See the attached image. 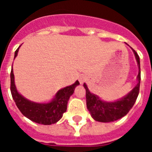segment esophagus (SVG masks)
<instances>
[{"mask_svg": "<svg viewBox=\"0 0 152 152\" xmlns=\"http://www.w3.org/2000/svg\"><path fill=\"white\" fill-rule=\"evenodd\" d=\"M85 80L86 78L84 76H81V77H80V78H79V81H80V84H84V82H85Z\"/></svg>", "mask_w": 152, "mask_h": 152, "instance_id": "obj_1", "label": "esophagus"}]
</instances>
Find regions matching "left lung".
<instances>
[{"mask_svg":"<svg viewBox=\"0 0 152 152\" xmlns=\"http://www.w3.org/2000/svg\"><path fill=\"white\" fill-rule=\"evenodd\" d=\"M132 49V48H131ZM135 55L139 74L137 75V84L135 88L123 97L114 101H106L90 91L88 85L84 83V88L86 91L87 108L91 116L94 120L100 123H110L121 119L128 113L133 107L139 93L141 80L140 59L135 50L132 49Z\"/></svg>","mask_w":152,"mask_h":152,"instance_id":"1","label":"left lung"}]
</instances>
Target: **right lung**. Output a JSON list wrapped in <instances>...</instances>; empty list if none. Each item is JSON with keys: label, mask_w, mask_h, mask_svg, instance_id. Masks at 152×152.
I'll use <instances>...</instances> for the list:
<instances>
[{"label": "right lung", "mask_w": 152, "mask_h": 152, "mask_svg": "<svg viewBox=\"0 0 152 152\" xmlns=\"http://www.w3.org/2000/svg\"><path fill=\"white\" fill-rule=\"evenodd\" d=\"M20 47L16 50L14 59L18 55ZM79 84L78 80H76L72 85L58 91L49 101L36 103L28 100L18 92L15 85L13 66L10 73V91L16 105L24 116L39 124L52 125L59 121L63 113L66 112L70 96L73 94L75 88Z\"/></svg>", "instance_id": "obj_1"}]
</instances>
